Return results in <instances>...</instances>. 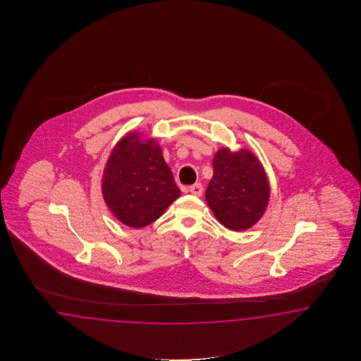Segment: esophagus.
I'll use <instances>...</instances> for the list:
<instances>
[{
    "label": "esophagus",
    "mask_w": 361,
    "mask_h": 361,
    "mask_svg": "<svg viewBox=\"0 0 361 361\" xmlns=\"http://www.w3.org/2000/svg\"><path fill=\"white\" fill-rule=\"evenodd\" d=\"M188 191L191 192L192 195H195V196H201V195H202V191H204V188H202V185H201V184L196 183L191 185Z\"/></svg>",
    "instance_id": "esophagus-1"
}]
</instances>
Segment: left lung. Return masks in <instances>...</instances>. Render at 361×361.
Here are the masks:
<instances>
[{
  "label": "left lung",
  "mask_w": 361,
  "mask_h": 361,
  "mask_svg": "<svg viewBox=\"0 0 361 361\" xmlns=\"http://www.w3.org/2000/svg\"><path fill=\"white\" fill-rule=\"evenodd\" d=\"M214 174L205 200L226 228L245 231L261 219L269 201V182L259 159L247 149L223 147L213 159Z\"/></svg>",
  "instance_id": "obj_1"
}]
</instances>
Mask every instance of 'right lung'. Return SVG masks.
Segmentation results:
<instances>
[{
	"mask_svg": "<svg viewBox=\"0 0 361 361\" xmlns=\"http://www.w3.org/2000/svg\"><path fill=\"white\" fill-rule=\"evenodd\" d=\"M102 193L116 219L131 228L154 223L180 196L161 147L139 131L126 133L111 151Z\"/></svg>",
	"mask_w": 361,
	"mask_h": 361,
	"instance_id": "obj_1",
	"label": "right lung"
}]
</instances>
